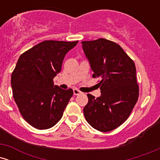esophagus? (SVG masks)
I'll return each mask as SVG.
<instances>
[{
  "label": "esophagus",
  "mask_w": 160,
  "mask_h": 160,
  "mask_svg": "<svg viewBox=\"0 0 160 160\" xmlns=\"http://www.w3.org/2000/svg\"><path fill=\"white\" fill-rule=\"evenodd\" d=\"M80 93H81V92L79 90V89H74V95H80Z\"/></svg>",
  "instance_id": "34e87169"
}]
</instances>
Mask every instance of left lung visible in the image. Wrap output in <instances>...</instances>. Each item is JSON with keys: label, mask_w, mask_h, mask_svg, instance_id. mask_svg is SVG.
Masks as SVG:
<instances>
[{"label": "left lung", "mask_w": 160, "mask_h": 160, "mask_svg": "<svg viewBox=\"0 0 160 160\" xmlns=\"http://www.w3.org/2000/svg\"><path fill=\"white\" fill-rule=\"evenodd\" d=\"M82 47L98 78L100 97L87 94L88 103L83 108L86 121L98 131L115 129L128 119L139 96L136 68L133 60L120 45L99 38L82 41Z\"/></svg>", "instance_id": "obj_1"}]
</instances>
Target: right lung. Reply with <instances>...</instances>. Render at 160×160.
Here are the masks:
<instances>
[{
	"instance_id": "obj_1",
	"label": "right lung",
	"mask_w": 160,
	"mask_h": 160,
	"mask_svg": "<svg viewBox=\"0 0 160 160\" xmlns=\"http://www.w3.org/2000/svg\"><path fill=\"white\" fill-rule=\"evenodd\" d=\"M78 43L44 40L20 56L11 75L12 96L33 127L47 129L61 120L73 90L54 86L53 78L61 71L66 53Z\"/></svg>"
}]
</instances>
